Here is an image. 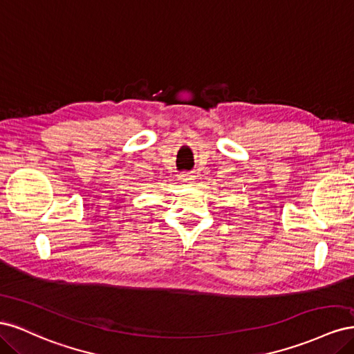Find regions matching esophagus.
Masks as SVG:
<instances>
[{
    "instance_id": "34e87169",
    "label": "esophagus",
    "mask_w": 354,
    "mask_h": 354,
    "mask_svg": "<svg viewBox=\"0 0 354 354\" xmlns=\"http://www.w3.org/2000/svg\"><path fill=\"white\" fill-rule=\"evenodd\" d=\"M178 180L181 181V183H192V181L195 180V176L190 174V173H181L178 176Z\"/></svg>"
}]
</instances>
